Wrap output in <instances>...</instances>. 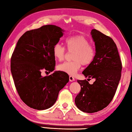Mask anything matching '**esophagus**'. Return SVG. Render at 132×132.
<instances>
[{"mask_svg": "<svg viewBox=\"0 0 132 132\" xmlns=\"http://www.w3.org/2000/svg\"><path fill=\"white\" fill-rule=\"evenodd\" d=\"M69 79H70V82H73V81H75V78H74V77L72 76H70Z\"/></svg>", "mask_w": 132, "mask_h": 132, "instance_id": "obj_1", "label": "esophagus"}]
</instances>
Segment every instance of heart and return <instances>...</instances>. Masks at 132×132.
<instances>
[{
  "mask_svg": "<svg viewBox=\"0 0 132 132\" xmlns=\"http://www.w3.org/2000/svg\"><path fill=\"white\" fill-rule=\"evenodd\" d=\"M65 43L68 52H74L71 59L73 61L65 62L57 65L59 71L75 75L83 65H88L94 60L95 50L89 44L88 39L83 35H75L66 39ZM53 55L56 59L62 61L65 59L67 50L59 43L55 44L53 47Z\"/></svg>",
  "mask_w": 132,
  "mask_h": 132,
  "instance_id": "obj_1",
  "label": "heart"
}]
</instances>
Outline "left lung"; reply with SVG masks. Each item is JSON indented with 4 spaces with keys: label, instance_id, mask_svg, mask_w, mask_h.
I'll use <instances>...</instances> for the list:
<instances>
[{
    "label": "left lung",
    "instance_id": "8db88e82",
    "mask_svg": "<svg viewBox=\"0 0 132 132\" xmlns=\"http://www.w3.org/2000/svg\"><path fill=\"white\" fill-rule=\"evenodd\" d=\"M91 34L95 43V57L82 74L95 80L91 85L86 80H77L81 91L75 98L77 108L86 113L101 111L111 103L122 70L121 61L113 39L96 29L92 30Z\"/></svg>",
    "mask_w": 132,
    "mask_h": 132
}]
</instances>
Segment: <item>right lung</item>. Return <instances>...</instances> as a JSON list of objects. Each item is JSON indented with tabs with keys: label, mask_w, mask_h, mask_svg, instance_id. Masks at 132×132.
<instances>
[{
	"label": "right lung",
	"mask_w": 132,
	"mask_h": 132,
	"mask_svg": "<svg viewBox=\"0 0 132 132\" xmlns=\"http://www.w3.org/2000/svg\"><path fill=\"white\" fill-rule=\"evenodd\" d=\"M64 31L51 24L28 30L20 38L12 55L11 71L16 89L23 102L34 109L52 107L69 81L68 75L59 71L41 76L43 70L49 73L55 70L53 47Z\"/></svg>",
	"instance_id": "add662e5"
}]
</instances>
